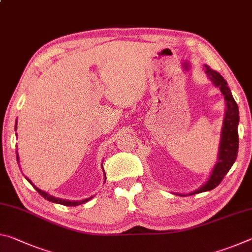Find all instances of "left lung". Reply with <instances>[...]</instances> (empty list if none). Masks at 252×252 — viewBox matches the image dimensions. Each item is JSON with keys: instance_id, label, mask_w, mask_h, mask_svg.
Instances as JSON below:
<instances>
[{"instance_id": "1", "label": "left lung", "mask_w": 252, "mask_h": 252, "mask_svg": "<svg viewBox=\"0 0 252 252\" xmlns=\"http://www.w3.org/2000/svg\"><path fill=\"white\" fill-rule=\"evenodd\" d=\"M206 73L208 78L212 81V83L217 88L220 89L221 93L223 94L225 101V110L223 126L221 130V140L219 146V155L218 162H217L215 168L212 170L209 180L200 188V189L193 191L189 194H195L204 191H210L219 186V183L222 181V179L228 173L230 168L232 167L234 161L237 159L238 148H239V136H238V125H239V109L238 104L234 101L231 94V91L228 88V83L218 72L213 71L210 66L204 64ZM186 195V194H178Z\"/></svg>"}]
</instances>
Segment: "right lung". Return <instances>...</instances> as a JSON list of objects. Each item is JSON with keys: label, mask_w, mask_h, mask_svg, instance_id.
<instances>
[{"label": "right lung", "mask_w": 252, "mask_h": 252, "mask_svg": "<svg viewBox=\"0 0 252 252\" xmlns=\"http://www.w3.org/2000/svg\"><path fill=\"white\" fill-rule=\"evenodd\" d=\"M15 129H16V126H15ZM16 160L19 161V157L16 156ZM104 171V170H103ZM105 177V176H104ZM27 180L30 182V183H32L31 181L29 180V179L27 178ZM34 188H35V190L37 191V192H39L42 197H43L44 199H46V200H49V201H51V202H54V203H59V204H63V206H67V207H75V206H80V204H82V203H84V202H87V201H89V200H90L91 198H89V199H85V200H81V201H70V200H63V199H59V198H55V197H53V195H50V194H48L46 192H44V191H42V190H40L39 188H36L35 186L34 185H32Z\"/></svg>", "instance_id": "1"}]
</instances>
